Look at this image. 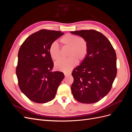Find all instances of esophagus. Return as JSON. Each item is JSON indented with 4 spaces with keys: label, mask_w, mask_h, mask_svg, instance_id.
Masks as SVG:
<instances>
[{
    "label": "esophagus",
    "mask_w": 132,
    "mask_h": 132,
    "mask_svg": "<svg viewBox=\"0 0 132 132\" xmlns=\"http://www.w3.org/2000/svg\"><path fill=\"white\" fill-rule=\"evenodd\" d=\"M64 75H65V76H67V74H66V73H64Z\"/></svg>",
    "instance_id": "1"
}]
</instances>
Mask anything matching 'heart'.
I'll return each instance as SVG.
<instances>
[{"label": "heart", "instance_id": "b5f03b06", "mask_svg": "<svg viewBox=\"0 0 132 132\" xmlns=\"http://www.w3.org/2000/svg\"><path fill=\"white\" fill-rule=\"evenodd\" d=\"M63 46L69 47L68 55L69 57L59 59L55 63V68L58 70L69 72L78 61L84 59L88 52V45L85 39L77 35L67 34L60 39ZM52 59L57 61L60 57V48L57 42L51 43L48 48Z\"/></svg>", "mask_w": 132, "mask_h": 132}]
</instances>
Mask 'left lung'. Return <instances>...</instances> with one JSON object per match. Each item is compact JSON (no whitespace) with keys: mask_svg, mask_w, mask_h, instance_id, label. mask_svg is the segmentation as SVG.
Wrapping results in <instances>:
<instances>
[{"mask_svg":"<svg viewBox=\"0 0 132 132\" xmlns=\"http://www.w3.org/2000/svg\"><path fill=\"white\" fill-rule=\"evenodd\" d=\"M85 39L88 52L73 70L71 90L74 97L83 103H93L109 93L117 75L116 54L102 34L94 30L70 32Z\"/></svg>","mask_w":132,"mask_h":132,"instance_id":"1","label":"left lung"}]
</instances>
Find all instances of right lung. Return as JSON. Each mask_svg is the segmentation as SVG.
I'll return each instance as SVG.
<instances>
[{
	"label": "right lung",
	"instance_id": "right-lung-1",
	"mask_svg": "<svg viewBox=\"0 0 132 132\" xmlns=\"http://www.w3.org/2000/svg\"><path fill=\"white\" fill-rule=\"evenodd\" d=\"M61 31L41 30L28 37L18 53L16 73L22 93L31 101L46 103L54 98L64 78L61 71H51L53 62L48 48Z\"/></svg>",
	"mask_w": 132,
	"mask_h": 132
}]
</instances>
